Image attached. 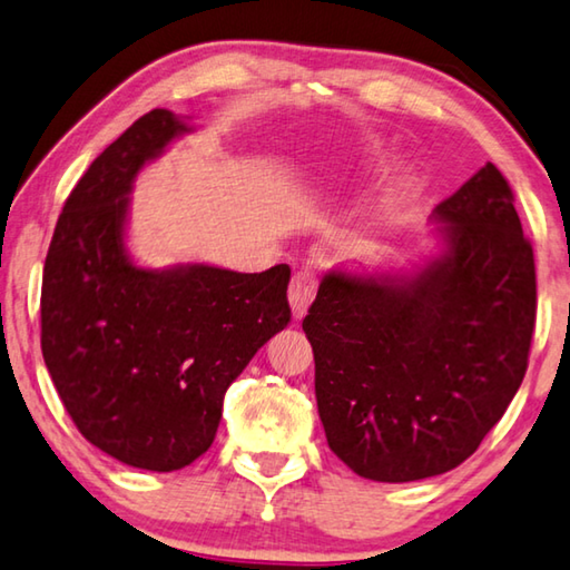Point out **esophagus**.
Masks as SVG:
<instances>
[{
  "mask_svg": "<svg viewBox=\"0 0 570 570\" xmlns=\"http://www.w3.org/2000/svg\"><path fill=\"white\" fill-rule=\"evenodd\" d=\"M315 291H318V277L313 269H297L291 279V291H287V301H291V311L295 318H303L311 307Z\"/></svg>",
  "mask_w": 570,
  "mask_h": 570,
  "instance_id": "esophagus-1",
  "label": "esophagus"
}]
</instances>
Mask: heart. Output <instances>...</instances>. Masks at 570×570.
Masks as SVG:
<instances>
[{
  "label": "heart",
  "mask_w": 570,
  "mask_h": 570,
  "mask_svg": "<svg viewBox=\"0 0 570 570\" xmlns=\"http://www.w3.org/2000/svg\"><path fill=\"white\" fill-rule=\"evenodd\" d=\"M384 158H386V154L381 151V146H376V144H366V146H363V151H361V161H363V164L379 166V164H384Z\"/></svg>",
  "instance_id": "b5f03b06"
}]
</instances>
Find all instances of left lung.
Segmentation results:
<instances>
[{"mask_svg": "<svg viewBox=\"0 0 570 570\" xmlns=\"http://www.w3.org/2000/svg\"><path fill=\"white\" fill-rule=\"evenodd\" d=\"M495 164L436 204L442 252L412 273L321 279L303 321L328 446L376 482L450 472L505 414L535 328L533 247Z\"/></svg>", "mask_w": 570, "mask_h": 570, "instance_id": "1", "label": "left lung"}]
</instances>
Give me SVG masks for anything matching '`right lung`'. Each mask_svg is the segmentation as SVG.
I'll return each mask as SVG.
<instances>
[{
	"label": "right lung",
	"instance_id": "add662e5",
	"mask_svg": "<svg viewBox=\"0 0 570 570\" xmlns=\"http://www.w3.org/2000/svg\"><path fill=\"white\" fill-rule=\"evenodd\" d=\"M156 108L70 191L45 259L42 356L75 426L138 470L174 472L209 450L224 394L291 323V267L151 269L126 247L138 171L189 134Z\"/></svg>",
	"mask_w": 570,
	"mask_h": 570
}]
</instances>
